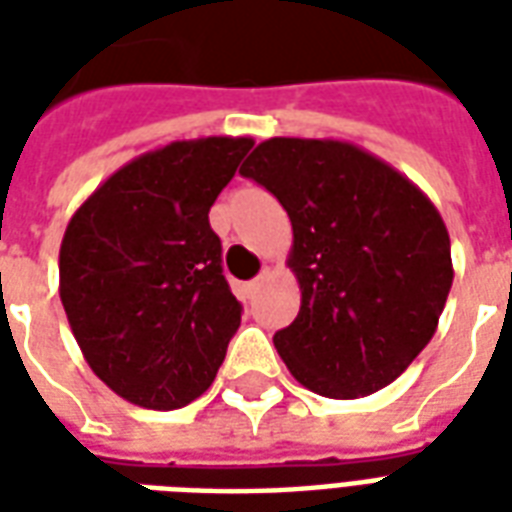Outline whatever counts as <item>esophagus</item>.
Instances as JSON below:
<instances>
[{
    "label": "esophagus",
    "instance_id": "esophagus-1",
    "mask_svg": "<svg viewBox=\"0 0 512 512\" xmlns=\"http://www.w3.org/2000/svg\"><path fill=\"white\" fill-rule=\"evenodd\" d=\"M266 279H268V271H263L260 277L249 282V290H252V293H255V290H260V288H263V282H266Z\"/></svg>",
    "mask_w": 512,
    "mask_h": 512
}]
</instances>
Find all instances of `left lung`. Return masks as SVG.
Segmentation results:
<instances>
[{
    "label": "left lung",
    "instance_id": "left-lung-1",
    "mask_svg": "<svg viewBox=\"0 0 512 512\" xmlns=\"http://www.w3.org/2000/svg\"><path fill=\"white\" fill-rule=\"evenodd\" d=\"M241 175L266 186L293 224L288 268L301 307L274 334L293 378L334 400L392 384L430 343L452 288L436 205L395 167L337 139L274 136Z\"/></svg>",
    "mask_w": 512,
    "mask_h": 512
}]
</instances>
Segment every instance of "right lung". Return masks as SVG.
<instances>
[{
    "instance_id": "add662e5",
    "label": "right lung",
    "mask_w": 512,
    "mask_h": 512,
    "mask_svg": "<svg viewBox=\"0 0 512 512\" xmlns=\"http://www.w3.org/2000/svg\"><path fill=\"white\" fill-rule=\"evenodd\" d=\"M252 145L202 136L142 153L65 227L60 299L71 332L95 376L134 406H189L241 326L208 211Z\"/></svg>"
}]
</instances>
